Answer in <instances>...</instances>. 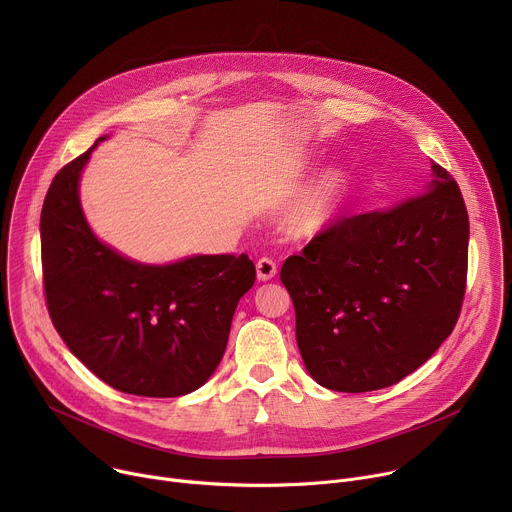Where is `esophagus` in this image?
<instances>
[{
  "instance_id": "esophagus-1",
  "label": "esophagus",
  "mask_w": 512,
  "mask_h": 512,
  "mask_svg": "<svg viewBox=\"0 0 512 512\" xmlns=\"http://www.w3.org/2000/svg\"><path fill=\"white\" fill-rule=\"evenodd\" d=\"M255 267H257V279H259V281H269V279H273L275 273H277V265H275L271 259H267V257L259 259Z\"/></svg>"
}]
</instances>
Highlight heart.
Here are the masks:
<instances>
[{
	"label": "heart",
	"instance_id": "1",
	"mask_svg": "<svg viewBox=\"0 0 512 512\" xmlns=\"http://www.w3.org/2000/svg\"><path fill=\"white\" fill-rule=\"evenodd\" d=\"M348 192V174L340 168L320 172L279 210V227L294 239H314L338 218Z\"/></svg>",
	"mask_w": 512,
	"mask_h": 512
}]
</instances>
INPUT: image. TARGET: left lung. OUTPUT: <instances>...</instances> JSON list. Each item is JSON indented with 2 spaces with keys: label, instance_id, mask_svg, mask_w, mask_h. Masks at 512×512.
Here are the masks:
<instances>
[{
  "label": "left lung",
  "instance_id": "left-lung-1",
  "mask_svg": "<svg viewBox=\"0 0 512 512\" xmlns=\"http://www.w3.org/2000/svg\"><path fill=\"white\" fill-rule=\"evenodd\" d=\"M468 212L435 162L417 196L340 218L281 267L310 377L367 393L411 375L452 334L466 289Z\"/></svg>",
  "mask_w": 512,
  "mask_h": 512
}]
</instances>
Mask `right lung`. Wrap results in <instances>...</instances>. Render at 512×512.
Returning a JSON list of instances; mask_svg holds the SVG:
<instances>
[{"label": "right lung", "instance_id": "right-lung-1", "mask_svg": "<svg viewBox=\"0 0 512 512\" xmlns=\"http://www.w3.org/2000/svg\"><path fill=\"white\" fill-rule=\"evenodd\" d=\"M93 148L52 180L40 216L46 304L60 338L109 387L180 397L223 360L239 300L255 283L241 255H190L152 265L125 257L91 229L81 174Z\"/></svg>", "mask_w": 512, "mask_h": 512}]
</instances>
